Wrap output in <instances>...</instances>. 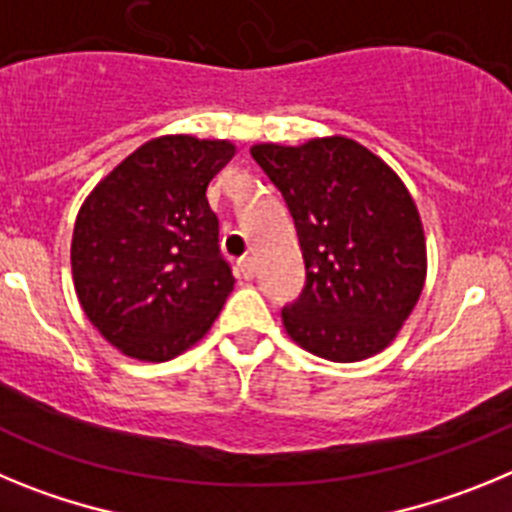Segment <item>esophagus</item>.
Wrapping results in <instances>:
<instances>
[{
    "instance_id": "1",
    "label": "esophagus",
    "mask_w": 512,
    "mask_h": 512,
    "mask_svg": "<svg viewBox=\"0 0 512 512\" xmlns=\"http://www.w3.org/2000/svg\"><path fill=\"white\" fill-rule=\"evenodd\" d=\"M238 269H241V274L246 279H253V274H256V261L251 259V256H246V259L238 261Z\"/></svg>"
}]
</instances>
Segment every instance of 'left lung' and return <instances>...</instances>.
<instances>
[{"mask_svg": "<svg viewBox=\"0 0 512 512\" xmlns=\"http://www.w3.org/2000/svg\"><path fill=\"white\" fill-rule=\"evenodd\" d=\"M253 161L282 192L305 259V289L282 310L289 338L351 364L390 346L425 284V235L400 176L343 135L261 143Z\"/></svg>", "mask_w": 512, "mask_h": 512, "instance_id": "8db88e82", "label": "left lung"}]
</instances>
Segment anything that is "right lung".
<instances>
[{"instance_id": "add662e5", "label": "right lung", "mask_w": 512, "mask_h": 512, "mask_svg": "<svg viewBox=\"0 0 512 512\" xmlns=\"http://www.w3.org/2000/svg\"><path fill=\"white\" fill-rule=\"evenodd\" d=\"M228 140L164 135L104 176L81 205L71 269L81 307L125 356L169 361L205 336L233 292L207 184Z\"/></svg>"}]
</instances>
